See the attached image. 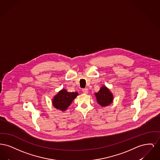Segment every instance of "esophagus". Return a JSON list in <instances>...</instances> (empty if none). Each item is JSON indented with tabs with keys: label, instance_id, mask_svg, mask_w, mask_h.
I'll return each instance as SVG.
<instances>
[{
	"label": "esophagus",
	"instance_id": "34e87169",
	"mask_svg": "<svg viewBox=\"0 0 160 160\" xmlns=\"http://www.w3.org/2000/svg\"><path fill=\"white\" fill-rule=\"evenodd\" d=\"M82 91H83L84 93H88V89L87 88H84V89H82Z\"/></svg>",
	"mask_w": 160,
	"mask_h": 160
}]
</instances>
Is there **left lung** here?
<instances>
[{
  "label": "left lung",
  "mask_w": 160,
  "mask_h": 160,
  "mask_svg": "<svg viewBox=\"0 0 160 160\" xmlns=\"http://www.w3.org/2000/svg\"><path fill=\"white\" fill-rule=\"evenodd\" d=\"M98 103L101 106H107L113 101V95L106 86L102 87L99 91L95 93Z\"/></svg>",
  "instance_id": "obj_1"
}]
</instances>
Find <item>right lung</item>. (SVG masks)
<instances>
[{
	"label": "right lung",
	"instance_id": "add662e5",
	"mask_svg": "<svg viewBox=\"0 0 160 160\" xmlns=\"http://www.w3.org/2000/svg\"><path fill=\"white\" fill-rule=\"evenodd\" d=\"M77 95V92H68L65 89H62L54 97L53 104L56 108L65 111Z\"/></svg>",
	"mask_w": 160,
	"mask_h": 160
}]
</instances>
